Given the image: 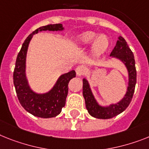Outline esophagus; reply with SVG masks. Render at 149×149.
Returning a JSON list of instances; mask_svg holds the SVG:
<instances>
[{
  "instance_id": "obj_1",
  "label": "esophagus",
  "mask_w": 149,
  "mask_h": 149,
  "mask_svg": "<svg viewBox=\"0 0 149 149\" xmlns=\"http://www.w3.org/2000/svg\"><path fill=\"white\" fill-rule=\"evenodd\" d=\"M86 68L83 66H79V67H77L76 69V73H77V77H81L82 75L85 74L86 72Z\"/></svg>"
}]
</instances>
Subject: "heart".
I'll list each match as a JSON object with an SVG mask.
<instances>
[{
	"instance_id": "obj_1",
	"label": "heart",
	"mask_w": 149,
	"mask_h": 149,
	"mask_svg": "<svg viewBox=\"0 0 149 149\" xmlns=\"http://www.w3.org/2000/svg\"><path fill=\"white\" fill-rule=\"evenodd\" d=\"M78 42L81 45L86 46L92 44V52L95 57H98L107 49L109 40L105 35L97 34L93 32H86L78 36Z\"/></svg>"
}]
</instances>
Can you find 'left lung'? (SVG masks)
<instances>
[{
	"label": "left lung",
	"mask_w": 149,
	"mask_h": 149,
	"mask_svg": "<svg viewBox=\"0 0 149 149\" xmlns=\"http://www.w3.org/2000/svg\"><path fill=\"white\" fill-rule=\"evenodd\" d=\"M110 56L120 60L125 64L129 75L128 86L127 93L118 103L112 104L109 106L104 107L100 105L95 100L87 79H82V94L85 98L86 109L88 110V113L91 116L98 119H110L116 117L127 109L132 101L136 83V70L134 55L123 37H118L116 46Z\"/></svg>",
	"instance_id": "1"
}]
</instances>
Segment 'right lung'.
<instances>
[{
  "label": "right lung",
  "mask_w": 149,
  "mask_h": 149,
  "mask_svg": "<svg viewBox=\"0 0 149 149\" xmlns=\"http://www.w3.org/2000/svg\"><path fill=\"white\" fill-rule=\"evenodd\" d=\"M47 30L62 31L63 27L61 23L50 24L42 26L31 33L22 44L17 55L13 72V84L19 103L29 113L42 118H51L61 113L66 104L69 82L76 77L75 70L61 75L53 88L47 93L38 94L31 89L26 75V60L29 44L33 35Z\"/></svg>",
  "instance_id": "1"
}]
</instances>
